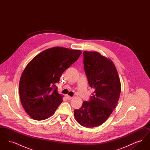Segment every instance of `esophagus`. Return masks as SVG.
I'll return each instance as SVG.
<instances>
[{"label":"esophagus","instance_id":"obj_1","mask_svg":"<svg viewBox=\"0 0 150 150\" xmlns=\"http://www.w3.org/2000/svg\"><path fill=\"white\" fill-rule=\"evenodd\" d=\"M66 98H67V100H71L72 98V97H71V96H68V95H67L66 96Z\"/></svg>","mask_w":150,"mask_h":150}]
</instances>
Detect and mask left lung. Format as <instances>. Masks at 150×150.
I'll return each instance as SVG.
<instances>
[{
  "label": "left lung",
  "instance_id": "1",
  "mask_svg": "<svg viewBox=\"0 0 150 150\" xmlns=\"http://www.w3.org/2000/svg\"><path fill=\"white\" fill-rule=\"evenodd\" d=\"M84 70L90 86L94 89L89 101H85L74 116L87 128L100 126L107 120L116 107L121 83L114 62L97 52L84 51Z\"/></svg>",
  "mask_w": 150,
  "mask_h": 150
}]
</instances>
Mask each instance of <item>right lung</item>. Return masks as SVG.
<instances>
[{
    "mask_svg": "<svg viewBox=\"0 0 150 150\" xmlns=\"http://www.w3.org/2000/svg\"><path fill=\"white\" fill-rule=\"evenodd\" d=\"M81 54V50L56 47L42 52L27 64L19 93L22 106L31 119L43 120L55 112L64 97L58 93L56 83Z\"/></svg>",
    "mask_w": 150,
    "mask_h": 150,
    "instance_id": "1",
    "label": "right lung"
}]
</instances>
